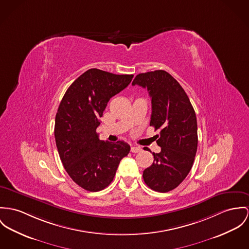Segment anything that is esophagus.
I'll list each match as a JSON object with an SVG mask.
<instances>
[{"instance_id":"34e87169","label":"esophagus","mask_w":249,"mask_h":249,"mask_svg":"<svg viewBox=\"0 0 249 249\" xmlns=\"http://www.w3.org/2000/svg\"><path fill=\"white\" fill-rule=\"evenodd\" d=\"M141 151H142V149H141L140 147H137V146H133V147L131 148V152H132V153H139V152H141Z\"/></svg>"}]
</instances>
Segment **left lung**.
I'll use <instances>...</instances> for the list:
<instances>
[{
  "label": "left lung",
  "mask_w": 249,
  "mask_h": 249,
  "mask_svg": "<svg viewBox=\"0 0 249 249\" xmlns=\"http://www.w3.org/2000/svg\"><path fill=\"white\" fill-rule=\"evenodd\" d=\"M132 84L147 88L153 110L150 125L160 129L154 137L161 152L153 153L144 181L155 192H170L183 182L194 162L198 145L194 109L179 82L164 70L139 74Z\"/></svg>",
  "instance_id": "obj_1"
}]
</instances>
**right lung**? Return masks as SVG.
Instances as JSON below:
<instances>
[{"label":"right lung","mask_w":249,"mask_h":249,"mask_svg":"<svg viewBox=\"0 0 249 249\" xmlns=\"http://www.w3.org/2000/svg\"><path fill=\"white\" fill-rule=\"evenodd\" d=\"M133 77L89 69L70 85L59 103L54 131L57 152L69 176L86 191L108 187L121 159L130 153L126 142H105L96 131L110 98Z\"/></svg>","instance_id":"right-lung-1"}]
</instances>
